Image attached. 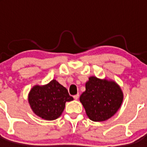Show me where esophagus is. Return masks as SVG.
<instances>
[{
    "instance_id": "1",
    "label": "esophagus",
    "mask_w": 147,
    "mask_h": 147,
    "mask_svg": "<svg viewBox=\"0 0 147 147\" xmlns=\"http://www.w3.org/2000/svg\"><path fill=\"white\" fill-rule=\"evenodd\" d=\"M79 97H80V95H79V93H77L76 95H74V99H76V100H77L78 98H79Z\"/></svg>"
}]
</instances>
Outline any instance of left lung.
<instances>
[{
  "mask_svg": "<svg viewBox=\"0 0 147 147\" xmlns=\"http://www.w3.org/2000/svg\"><path fill=\"white\" fill-rule=\"evenodd\" d=\"M85 91L80 96L89 119L93 121L107 120L117 112L123 101V93L115 82L89 78Z\"/></svg>",
  "mask_w": 147,
  "mask_h": 147,
  "instance_id": "1",
  "label": "left lung"
}]
</instances>
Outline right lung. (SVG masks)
I'll list each match as a JSON object with an SVG mask.
<instances>
[{
    "label": "right lung",
    "mask_w": 147,
    "mask_h": 147,
    "mask_svg": "<svg viewBox=\"0 0 147 147\" xmlns=\"http://www.w3.org/2000/svg\"><path fill=\"white\" fill-rule=\"evenodd\" d=\"M74 99L65 87L53 80L44 86L36 85L28 94V102L33 112L45 120L59 118L65 107V102Z\"/></svg>",
    "instance_id": "obj_1"
}]
</instances>
